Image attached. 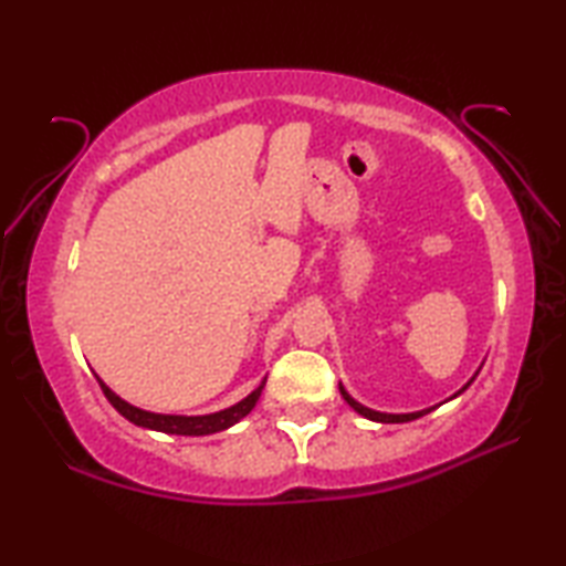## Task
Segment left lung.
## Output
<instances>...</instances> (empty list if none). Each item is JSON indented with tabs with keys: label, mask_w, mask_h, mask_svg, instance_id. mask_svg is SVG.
I'll use <instances>...</instances> for the list:
<instances>
[{
	"label": "left lung",
	"mask_w": 566,
	"mask_h": 566,
	"mask_svg": "<svg viewBox=\"0 0 566 566\" xmlns=\"http://www.w3.org/2000/svg\"><path fill=\"white\" fill-rule=\"evenodd\" d=\"M476 375H479V369H476ZM474 375V377H476ZM474 377L472 379H469L467 381V385L462 387V389H459L457 391V395L454 397H459V395H462V391L469 387V385H472V381H474ZM339 391H342V397L344 399H347V405L354 409V411H357V415H361V417H367V419H371V421H381V424H401V421H411V419H419V417H424V415H429V411H432L434 407H429V409H421V411H409V415H387V411H375V409H369V407H364V405H359V401L357 399H352L349 397V391L347 389H344L342 385H339ZM452 397V399H454Z\"/></svg>",
	"instance_id": "1"
}]
</instances>
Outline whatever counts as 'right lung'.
Instances as JSON below:
<instances>
[{"label":"right lung","mask_w":566,"mask_h":566,"mask_svg":"<svg viewBox=\"0 0 566 566\" xmlns=\"http://www.w3.org/2000/svg\"><path fill=\"white\" fill-rule=\"evenodd\" d=\"M99 387L104 391V397L109 399V405L119 411L124 419H129L132 424L145 427V429H155V432H165V434H181V437H205V434H214V432H224V429L234 427L239 419H244L249 411L254 409L256 401H260L262 389L266 385V379H262V385L256 387L252 395L244 397L242 401H237L234 407H227L222 411H214V415H199V417H185V415H155V411L139 409L124 401L122 397L114 395V391L104 385V381L97 377Z\"/></svg>","instance_id":"obj_1"}]
</instances>
